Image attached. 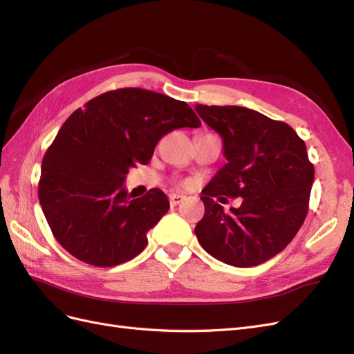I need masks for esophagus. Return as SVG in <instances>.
<instances>
[{
    "instance_id": "1",
    "label": "esophagus",
    "mask_w": 354,
    "mask_h": 354,
    "mask_svg": "<svg viewBox=\"0 0 354 354\" xmlns=\"http://www.w3.org/2000/svg\"><path fill=\"white\" fill-rule=\"evenodd\" d=\"M186 199V196H183V195H178V194H171L169 195V203L173 207H177L180 202H183Z\"/></svg>"
}]
</instances>
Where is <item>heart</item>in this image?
<instances>
[{
  "label": "heart",
  "instance_id": "heart-1",
  "mask_svg": "<svg viewBox=\"0 0 354 354\" xmlns=\"http://www.w3.org/2000/svg\"><path fill=\"white\" fill-rule=\"evenodd\" d=\"M180 186H183V187H189V186H190V181H187V180L180 181Z\"/></svg>",
  "mask_w": 354,
  "mask_h": 354
}]
</instances>
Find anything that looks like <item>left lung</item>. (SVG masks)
Masks as SVG:
<instances>
[{
  "label": "left lung",
  "mask_w": 354,
  "mask_h": 354,
  "mask_svg": "<svg viewBox=\"0 0 354 354\" xmlns=\"http://www.w3.org/2000/svg\"><path fill=\"white\" fill-rule=\"evenodd\" d=\"M223 138L227 164L202 190L205 214L195 233L214 259L234 267L279 254L303 226L315 180L306 143L291 127L242 106L196 104ZM242 197L227 213L213 198Z\"/></svg>",
  "instance_id": "left-lung-1"
}]
</instances>
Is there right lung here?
I'll return each instance as SVG.
<instances>
[{"label":"right lung","mask_w":354,"mask_h":354,"mask_svg":"<svg viewBox=\"0 0 354 354\" xmlns=\"http://www.w3.org/2000/svg\"><path fill=\"white\" fill-rule=\"evenodd\" d=\"M185 127H201L186 102L143 88L108 91L75 111L42 158L38 185L41 208L63 248L95 267L140 254L169 202L159 189L131 199L124 180L128 169L151 160L160 138Z\"/></svg>","instance_id":"1"}]
</instances>
